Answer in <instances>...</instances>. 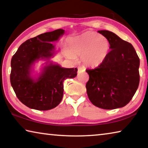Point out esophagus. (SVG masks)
Here are the masks:
<instances>
[{
  "instance_id": "obj_1",
  "label": "esophagus",
  "mask_w": 148,
  "mask_h": 148,
  "mask_svg": "<svg viewBox=\"0 0 148 148\" xmlns=\"http://www.w3.org/2000/svg\"><path fill=\"white\" fill-rule=\"evenodd\" d=\"M86 71V69L84 67H82V66H78L77 67V72H80L82 71Z\"/></svg>"
}]
</instances>
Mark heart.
<instances>
[{
    "mask_svg": "<svg viewBox=\"0 0 148 148\" xmlns=\"http://www.w3.org/2000/svg\"><path fill=\"white\" fill-rule=\"evenodd\" d=\"M110 44L106 37L92 31H87L68 40L64 55L70 59L80 56L82 62L88 66H97L108 56Z\"/></svg>",
    "mask_w": 148,
    "mask_h": 148,
    "instance_id": "b5f03b06",
    "label": "heart"
}]
</instances>
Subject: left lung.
Returning a JSON list of instances; mask_svg holds the SVG:
<instances>
[{
    "label": "left lung",
    "mask_w": 148,
    "mask_h": 148,
    "mask_svg": "<svg viewBox=\"0 0 148 148\" xmlns=\"http://www.w3.org/2000/svg\"><path fill=\"white\" fill-rule=\"evenodd\" d=\"M108 40L110 51L95 69H87L89 76L87 93L92 104L100 108H122L131 101L140 82V59L131 44L108 31H98Z\"/></svg>",
    "instance_id": "left-lung-1"
}]
</instances>
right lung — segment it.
Listing matches in <instances>:
<instances>
[{"mask_svg":"<svg viewBox=\"0 0 148 148\" xmlns=\"http://www.w3.org/2000/svg\"><path fill=\"white\" fill-rule=\"evenodd\" d=\"M64 33L63 29H57L27 40L12 57L11 85L18 99L30 108L49 110L58 106L63 97L64 80L77 76L76 68H62L49 60L55 53L51 42ZM39 59L46 60V66L38 78L33 79L32 66Z\"/></svg>","mask_w":148,"mask_h":148,"instance_id":"obj_1","label":"right lung"}]
</instances>
